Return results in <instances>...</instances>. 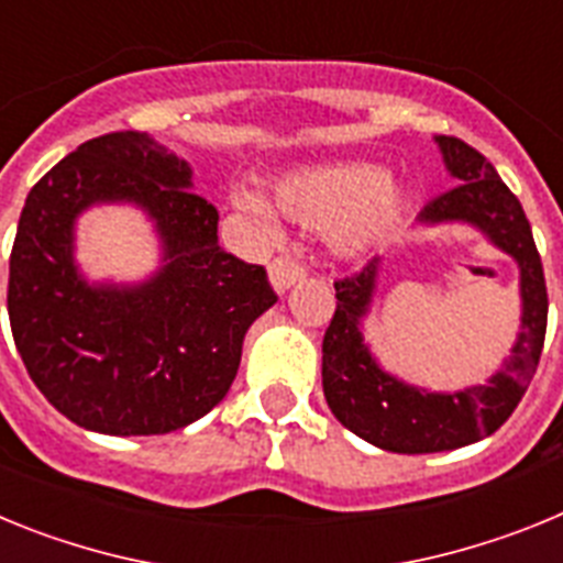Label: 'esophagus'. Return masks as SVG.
Returning <instances> with one entry per match:
<instances>
[{
    "label": "esophagus",
    "mask_w": 563,
    "mask_h": 563,
    "mask_svg": "<svg viewBox=\"0 0 563 563\" xmlns=\"http://www.w3.org/2000/svg\"><path fill=\"white\" fill-rule=\"evenodd\" d=\"M267 273H271V285L276 292H287L292 285H298V282L307 276L305 265H298L296 258H287V256L273 258Z\"/></svg>",
    "instance_id": "esophagus-1"
}]
</instances>
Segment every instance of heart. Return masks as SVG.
<instances>
[{"mask_svg": "<svg viewBox=\"0 0 563 563\" xmlns=\"http://www.w3.org/2000/svg\"><path fill=\"white\" fill-rule=\"evenodd\" d=\"M282 213L310 228H330V242L343 256L369 251L400 220L402 191L380 166L363 161H338L282 174L273 183ZM231 206L258 225L276 220L265 194L233 188Z\"/></svg>", "mask_w": 563, "mask_h": 563, "instance_id": "heart-1", "label": "heart"}]
</instances>
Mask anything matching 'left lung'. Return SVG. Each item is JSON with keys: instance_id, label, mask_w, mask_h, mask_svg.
Wrapping results in <instances>:
<instances>
[{"instance_id": "obj_1", "label": "left lung", "mask_w": 563, "mask_h": 563, "mask_svg": "<svg viewBox=\"0 0 563 563\" xmlns=\"http://www.w3.org/2000/svg\"><path fill=\"white\" fill-rule=\"evenodd\" d=\"M442 163L460 186L431 200L417 225H471L519 267L521 324L514 350L485 383L429 391L386 372L363 338L380 276V256L335 282V316L324 335V397L341 426L391 454L454 451L494 434L514 415L539 366L547 332V285L533 231L496 168L460 137L437 134Z\"/></svg>"}]
</instances>
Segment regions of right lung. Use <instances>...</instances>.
I'll return each instance as SVG.
<instances>
[{
    "label": "right lung",
    "instance_id": "obj_1",
    "mask_svg": "<svg viewBox=\"0 0 563 563\" xmlns=\"http://www.w3.org/2000/svg\"><path fill=\"white\" fill-rule=\"evenodd\" d=\"M191 166L146 132L81 143L30 188L10 251L8 316L27 375L67 420L112 437L186 429L228 395L251 324L276 305L265 267L217 239ZM96 205L147 213L162 267L89 283L75 222Z\"/></svg>",
    "mask_w": 563,
    "mask_h": 563
}]
</instances>
